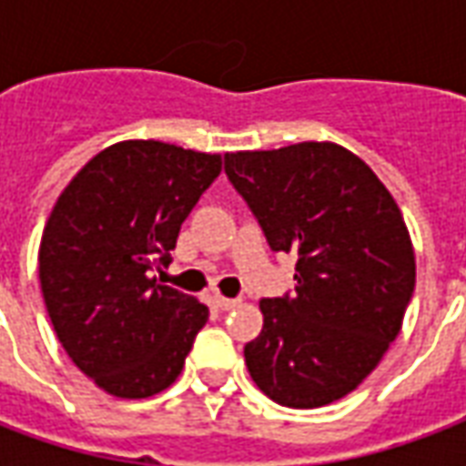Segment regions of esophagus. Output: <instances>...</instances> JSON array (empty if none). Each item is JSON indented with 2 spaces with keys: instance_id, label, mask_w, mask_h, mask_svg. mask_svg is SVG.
I'll use <instances>...</instances> for the list:
<instances>
[{
  "instance_id": "1",
  "label": "esophagus",
  "mask_w": 466,
  "mask_h": 466,
  "mask_svg": "<svg viewBox=\"0 0 466 466\" xmlns=\"http://www.w3.org/2000/svg\"><path fill=\"white\" fill-rule=\"evenodd\" d=\"M214 302H217V307H219V309L229 312V309H234V307L239 304V299H232V297H214Z\"/></svg>"
}]
</instances>
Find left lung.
I'll return each mask as SVG.
<instances>
[{
    "mask_svg": "<svg viewBox=\"0 0 466 466\" xmlns=\"http://www.w3.org/2000/svg\"><path fill=\"white\" fill-rule=\"evenodd\" d=\"M224 172L274 252L297 254L294 289L259 302L244 347L254 384L282 407L342 400L400 334L414 249L387 187L329 142L224 154Z\"/></svg>",
    "mask_w": 466,
    "mask_h": 466,
    "instance_id": "1",
    "label": "left lung"
}]
</instances>
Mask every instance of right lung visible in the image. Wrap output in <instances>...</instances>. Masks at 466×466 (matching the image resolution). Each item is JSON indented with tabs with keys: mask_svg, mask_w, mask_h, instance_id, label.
Masks as SVG:
<instances>
[{
	"mask_svg": "<svg viewBox=\"0 0 466 466\" xmlns=\"http://www.w3.org/2000/svg\"><path fill=\"white\" fill-rule=\"evenodd\" d=\"M219 172V154L129 139L89 159L49 214L46 312L72 361L115 397L167 390L209 319L154 272L169 267L182 222Z\"/></svg>",
	"mask_w": 466,
	"mask_h": 466,
	"instance_id": "add662e5",
	"label": "right lung"
}]
</instances>
